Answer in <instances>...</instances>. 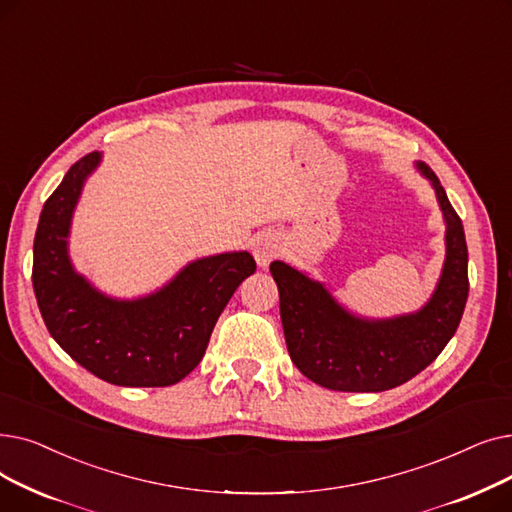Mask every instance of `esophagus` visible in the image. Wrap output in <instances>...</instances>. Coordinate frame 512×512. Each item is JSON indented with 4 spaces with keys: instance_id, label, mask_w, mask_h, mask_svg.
Instances as JSON below:
<instances>
[{
    "instance_id": "1",
    "label": "esophagus",
    "mask_w": 512,
    "mask_h": 512,
    "mask_svg": "<svg viewBox=\"0 0 512 512\" xmlns=\"http://www.w3.org/2000/svg\"><path fill=\"white\" fill-rule=\"evenodd\" d=\"M252 254L258 266H269L279 256V239L275 235H258L252 243Z\"/></svg>"
}]
</instances>
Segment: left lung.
<instances>
[{"mask_svg":"<svg viewBox=\"0 0 512 512\" xmlns=\"http://www.w3.org/2000/svg\"><path fill=\"white\" fill-rule=\"evenodd\" d=\"M417 168L435 189L446 221V262L431 300L417 312L369 321L354 316L294 266L271 262L287 352L302 375L335 392H385L419 375L440 356L465 312L469 252L460 216L433 170Z\"/></svg>","mask_w":512,"mask_h":512,"instance_id":"8db88e82","label":"left lung"}]
</instances>
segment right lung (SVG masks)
<instances>
[{"instance_id":"right-lung-1","label":"right lung","mask_w":512,"mask_h":512,"mask_svg":"<svg viewBox=\"0 0 512 512\" xmlns=\"http://www.w3.org/2000/svg\"><path fill=\"white\" fill-rule=\"evenodd\" d=\"M91 152L68 168L43 204L33 246V289L47 331L95 377L123 387L175 385L198 367L210 333L239 283L256 271L248 252L189 262L156 294L114 300L72 269L68 233Z\"/></svg>"}]
</instances>
